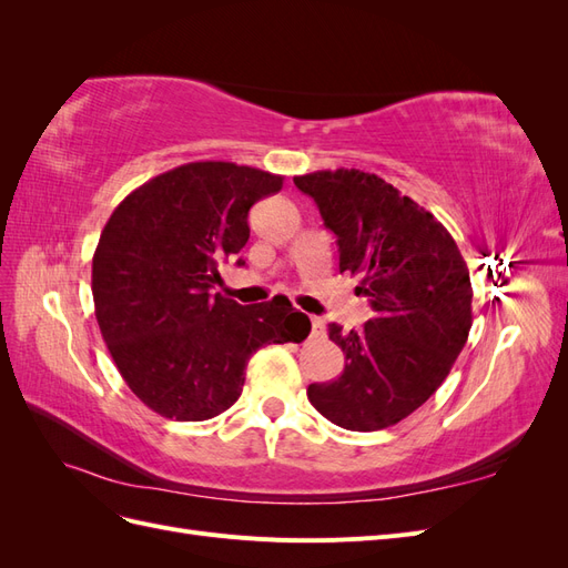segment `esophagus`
I'll list each match as a JSON object with an SVG mask.
<instances>
[{"label": "esophagus", "mask_w": 568, "mask_h": 568, "mask_svg": "<svg viewBox=\"0 0 568 568\" xmlns=\"http://www.w3.org/2000/svg\"><path fill=\"white\" fill-rule=\"evenodd\" d=\"M311 326H313V336H322L324 324H322L320 317H311Z\"/></svg>", "instance_id": "1"}]
</instances>
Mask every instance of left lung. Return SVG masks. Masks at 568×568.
Segmentation results:
<instances>
[{
    "label": "left lung",
    "instance_id": "obj_1",
    "mask_svg": "<svg viewBox=\"0 0 568 568\" xmlns=\"http://www.w3.org/2000/svg\"><path fill=\"white\" fill-rule=\"evenodd\" d=\"M336 234L338 270L359 277L374 317L329 324L346 367L307 400L348 432H379L422 407L450 374L471 329L469 267L450 232L374 173L355 168L294 178Z\"/></svg>",
    "mask_w": 568,
    "mask_h": 568
}]
</instances>
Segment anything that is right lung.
Here are the masks:
<instances>
[{
  "mask_svg": "<svg viewBox=\"0 0 568 568\" xmlns=\"http://www.w3.org/2000/svg\"><path fill=\"white\" fill-rule=\"evenodd\" d=\"M282 184L248 165L186 163L136 186L101 232L92 257L99 329L130 390L161 417H217L242 395L257 348L311 334L286 296L239 305L211 294L220 263L248 242L251 205Z\"/></svg>",
  "mask_w": 568,
  "mask_h": 568,
  "instance_id": "obj_1",
  "label": "right lung"
}]
</instances>
